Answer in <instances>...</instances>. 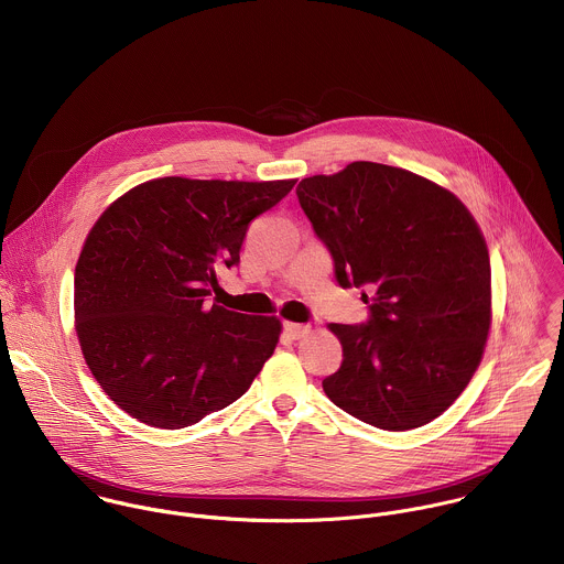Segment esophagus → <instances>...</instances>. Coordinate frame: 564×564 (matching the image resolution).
I'll return each instance as SVG.
<instances>
[{
    "instance_id": "34e87169",
    "label": "esophagus",
    "mask_w": 564,
    "mask_h": 564,
    "mask_svg": "<svg viewBox=\"0 0 564 564\" xmlns=\"http://www.w3.org/2000/svg\"><path fill=\"white\" fill-rule=\"evenodd\" d=\"M284 333H286L289 339L297 341L308 333V326L306 324H284Z\"/></svg>"
}]
</instances>
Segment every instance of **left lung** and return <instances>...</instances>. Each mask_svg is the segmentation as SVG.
Wrapping results in <instances>:
<instances>
[{"label":"left lung","mask_w":564,"mask_h":564,"mask_svg":"<svg viewBox=\"0 0 564 564\" xmlns=\"http://www.w3.org/2000/svg\"><path fill=\"white\" fill-rule=\"evenodd\" d=\"M297 198L335 262L364 291V324H330L344 364L324 378L346 413L384 431L422 426L475 375L490 330L486 240L455 194L409 171L355 162L302 180Z\"/></svg>","instance_id":"obj_1"}]
</instances>
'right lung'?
Listing matches in <instances>:
<instances>
[{"mask_svg": "<svg viewBox=\"0 0 564 564\" xmlns=\"http://www.w3.org/2000/svg\"><path fill=\"white\" fill-rule=\"evenodd\" d=\"M293 186L164 177L102 212L76 262L74 313L85 361L122 411L184 429L249 389L280 319L207 297L218 269L240 262L249 223Z\"/></svg>", "mask_w": 564, "mask_h": 564, "instance_id": "1", "label": "right lung"}]
</instances>
